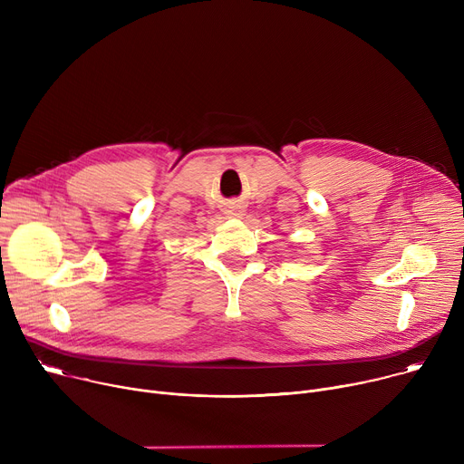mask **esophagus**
Segmentation results:
<instances>
[{
	"label": "esophagus",
	"instance_id": "esophagus-1",
	"mask_svg": "<svg viewBox=\"0 0 464 464\" xmlns=\"http://www.w3.org/2000/svg\"><path fill=\"white\" fill-rule=\"evenodd\" d=\"M228 213H230L232 218H241V216H243V209H239V208H230Z\"/></svg>",
	"mask_w": 464,
	"mask_h": 464
}]
</instances>
